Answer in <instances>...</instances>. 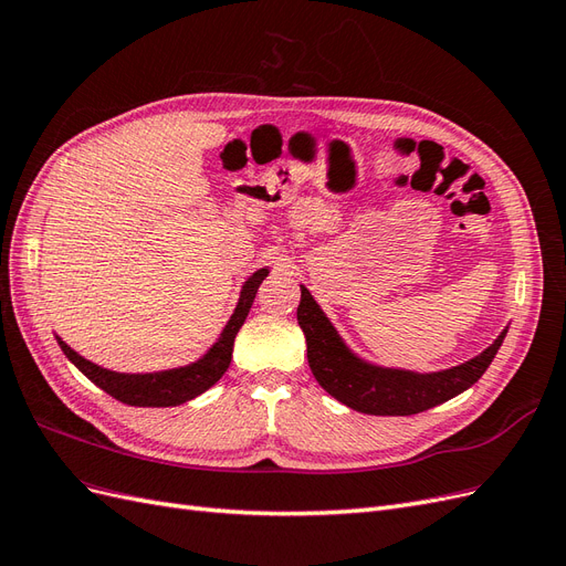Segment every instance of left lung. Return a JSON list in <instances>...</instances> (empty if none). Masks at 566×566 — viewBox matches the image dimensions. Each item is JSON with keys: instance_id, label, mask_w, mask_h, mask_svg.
<instances>
[{"instance_id": "left-lung-1", "label": "left lung", "mask_w": 566, "mask_h": 566, "mask_svg": "<svg viewBox=\"0 0 566 566\" xmlns=\"http://www.w3.org/2000/svg\"><path fill=\"white\" fill-rule=\"evenodd\" d=\"M300 287L302 300L297 306V323L306 337V358H310L314 378L331 397L358 413L416 416L458 397L460 391L470 389L482 378L507 335V331H503L489 349L447 370L413 373L373 366L342 342L310 290L304 285Z\"/></svg>"}]
</instances>
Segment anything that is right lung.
Returning <instances> with one entry per match:
<instances>
[{
	"instance_id": "obj_1",
	"label": "right lung",
	"mask_w": 566,
	"mask_h": 566,
	"mask_svg": "<svg viewBox=\"0 0 566 566\" xmlns=\"http://www.w3.org/2000/svg\"><path fill=\"white\" fill-rule=\"evenodd\" d=\"M269 276V269L254 271L245 281L241 290V300L235 304V312L231 314L227 328L221 331L219 339L210 347V352L200 356L196 364H188L172 370H158V373H115L108 368H101L87 358L80 356L75 349L65 345L61 337L59 347L63 354L71 358V364L77 366L87 378L111 394L113 399L123 401L127 406H144V408H165V406H179L196 399L198 394L208 391L221 375L227 373L233 354V339L245 323L250 306L254 302L256 290H260L262 281Z\"/></svg>"
}]
</instances>
